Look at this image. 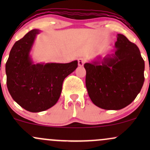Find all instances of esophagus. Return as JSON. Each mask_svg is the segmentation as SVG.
Segmentation results:
<instances>
[{"label":"esophagus","instance_id":"34e87169","mask_svg":"<svg viewBox=\"0 0 150 150\" xmlns=\"http://www.w3.org/2000/svg\"><path fill=\"white\" fill-rule=\"evenodd\" d=\"M85 61H86L85 58H78V65H79V66H82V65H84V63H85Z\"/></svg>","mask_w":150,"mask_h":150}]
</instances>
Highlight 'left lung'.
<instances>
[{
	"label": "left lung",
	"instance_id": "8db88e82",
	"mask_svg": "<svg viewBox=\"0 0 150 150\" xmlns=\"http://www.w3.org/2000/svg\"><path fill=\"white\" fill-rule=\"evenodd\" d=\"M85 83L94 104L119 110L131 104L144 84V61L138 47L118 34L115 51L84 65Z\"/></svg>",
	"mask_w": 150,
	"mask_h": 150
}]
</instances>
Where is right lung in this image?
Returning <instances> with one entry per match:
<instances>
[{
	"label": "right lung",
	"mask_w": 150,
	"mask_h": 150,
	"mask_svg": "<svg viewBox=\"0 0 150 150\" xmlns=\"http://www.w3.org/2000/svg\"><path fill=\"white\" fill-rule=\"evenodd\" d=\"M39 30L15 43L6 64L7 87L13 100L30 112L46 111L57 103L64 79L77 68L68 63H34L30 56Z\"/></svg>",
	"instance_id": "obj_1"
}]
</instances>
